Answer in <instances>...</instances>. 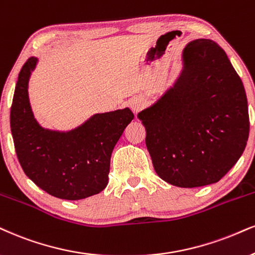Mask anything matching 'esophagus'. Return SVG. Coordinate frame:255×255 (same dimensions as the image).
I'll list each match as a JSON object with an SVG mask.
<instances>
[{
    "label": "esophagus",
    "mask_w": 255,
    "mask_h": 255,
    "mask_svg": "<svg viewBox=\"0 0 255 255\" xmlns=\"http://www.w3.org/2000/svg\"><path fill=\"white\" fill-rule=\"evenodd\" d=\"M128 104H130V108H131V110H132L134 113L139 112L140 110L144 108V102H143L142 98H133V99H131L130 103H128Z\"/></svg>",
    "instance_id": "34e87169"
}]
</instances>
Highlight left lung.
Listing matches in <instances>:
<instances>
[{"label": "left lung", "mask_w": 255, "mask_h": 255, "mask_svg": "<svg viewBox=\"0 0 255 255\" xmlns=\"http://www.w3.org/2000/svg\"><path fill=\"white\" fill-rule=\"evenodd\" d=\"M172 86L138 113L157 175L181 188L216 183L233 168L250 133L240 77L218 43L193 40Z\"/></svg>", "instance_id": "left-lung-1"}]
</instances>
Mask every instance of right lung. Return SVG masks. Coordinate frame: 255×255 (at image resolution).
<instances>
[{
    "label": "right lung",
    "instance_id": "add662e5",
    "mask_svg": "<svg viewBox=\"0 0 255 255\" xmlns=\"http://www.w3.org/2000/svg\"><path fill=\"white\" fill-rule=\"evenodd\" d=\"M39 59L31 56L18 73L10 109L15 151L24 174L52 196L81 200L109 183L113 147L133 119L128 108L96 113L70 131L42 128L31 110L28 84Z\"/></svg>",
    "mask_w": 255,
    "mask_h": 255
}]
</instances>
